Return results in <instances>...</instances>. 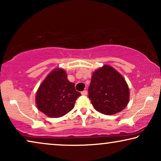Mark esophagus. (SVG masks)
I'll use <instances>...</instances> for the list:
<instances>
[{
  "instance_id": "esophagus-1",
  "label": "esophagus",
  "mask_w": 161,
  "mask_h": 161,
  "mask_svg": "<svg viewBox=\"0 0 161 161\" xmlns=\"http://www.w3.org/2000/svg\"><path fill=\"white\" fill-rule=\"evenodd\" d=\"M87 94H88V92L86 90H84V91L81 92V94H82V95H87Z\"/></svg>"
}]
</instances>
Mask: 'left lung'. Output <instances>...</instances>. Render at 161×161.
<instances>
[{"label": "left lung", "mask_w": 161, "mask_h": 161, "mask_svg": "<svg viewBox=\"0 0 161 161\" xmlns=\"http://www.w3.org/2000/svg\"><path fill=\"white\" fill-rule=\"evenodd\" d=\"M89 98L97 111L105 115L122 111L130 100V92L125 78L109 65H104L92 74Z\"/></svg>", "instance_id": "1"}]
</instances>
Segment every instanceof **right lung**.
I'll return each mask as SVG.
<instances>
[{
  "mask_svg": "<svg viewBox=\"0 0 161 161\" xmlns=\"http://www.w3.org/2000/svg\"><path fill=\"white\" fill-rule=\"evenodd\" d=\"M80 95L75 89V83L68 80L65 70L56 68L39 86L36 94V106L48 117L58 118L73 108Z\"/></svg>",
  "mask_w": 161,
  "mask_h": 161,
  "instance_id": "1",
  "label": "right lung"
}]
</instances>
